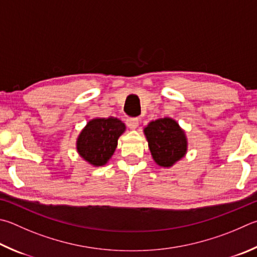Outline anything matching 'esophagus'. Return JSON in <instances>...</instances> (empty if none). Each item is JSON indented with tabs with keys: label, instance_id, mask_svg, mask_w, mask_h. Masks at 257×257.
<instances>
[{
	"label": "esophagus",
	"instance_id": "esophagus-1",
	"mask_svg": "<svg viewBox=\"0 0 257 257\" xmlns=\"http://www.w3.org/2000/svg\"><path fill=\"white\" fill-rule=\"evenodd\" d=\"M127 124H128V127L130 129L135 130L139 125V120L138 119H128L127 120Z\"/></svg>",
	"mask_w": 257,
	"mask_h": 257
}]
</instances>
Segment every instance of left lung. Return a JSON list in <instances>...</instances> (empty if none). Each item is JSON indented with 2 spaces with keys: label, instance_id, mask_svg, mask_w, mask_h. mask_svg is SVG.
I'll return each mask as SVG.
<instances>
[{
  "label": "left lung",
  "instance_id": "obj_1",
  "mask_svg": "<svg viewBox=\"0 0 257 257\" xmlns=\"http://www.w3.org/2000/svg\"><path fill=\"white\" fill-rule=\"evenodd\" d=\"M144 135L154 162L164 169L175 165L188 153L185 130L170 116L148 122L144 128Z\"/></svg>",
  "mask_w": 257,
  "mask_h": 257
}]
</instances>
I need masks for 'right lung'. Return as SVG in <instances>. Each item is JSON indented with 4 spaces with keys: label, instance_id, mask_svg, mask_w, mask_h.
<instances>
[{
    "label": "right lung",
    "instance_id": "add662e5",
    "mask_svg": "<svg viewBox=\"0 0 257 257\" xmlns=\"http://www.w3.org/2000/svg\"><path fill=\"white\" fill-rule=\"evenodd\" d=\"M124 132L125 124L118 118H93L76 138L77 154L87 164L103 166L112 157L118 139Z\"/></svg>",
    "mask_w": 257,
    "mask_h": 257
}]
</instances>
